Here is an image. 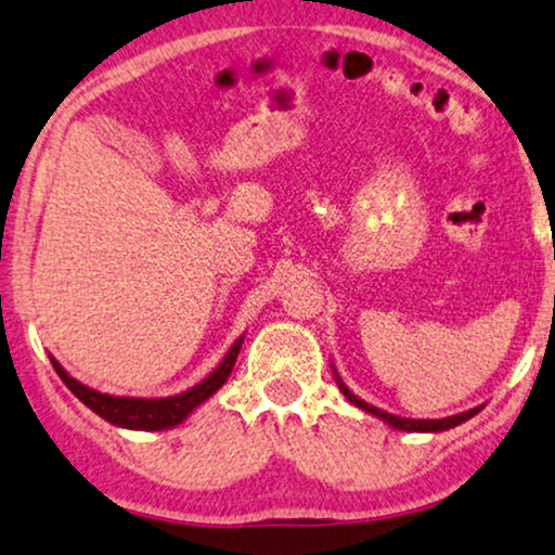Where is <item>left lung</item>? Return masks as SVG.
Listing matches in <instances>:
<instances>
[{"label":"left lung","mask_w":555,"mask_h":555,"mask_svg":"<svg viewBox=\"0 0 555 555\" xmlns=\"http://www.w3.org/2000/svg\"><path fill=\"white\" fill-rule=\"evenodd\" d=\"M332 373H335V380H337V386H339V390H343V393H345L347 401H350L352 405H358V409H363L365 413H371V416L380 418L383 424H388V426L398 428V431H421V434H437V431H447V428H454V426H460V424H464V421L472 418V416H477V413L482 411V405H477V409H469V411H464V413H456V416H447V418H403V416H393V413L383 411V409H378V405L367 403V401H363V398H358V396H354L352 390L345 386L343 378H339V373L335 371V365H332Z\"/></svg>","instance_id":"obj_1"}]
</instances>
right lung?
Wrapping results in <instances>:
<instances>
[{"mask_svg": "<svg viewBox=\"0 0 555 555\" xmlns=\"http://www.w3.org/2000/svg\"><path fill=\"white\" fill-rule=\"evenodd\" d=\"M241 335L235 343L231 345V350L225 352V358L220 360L216 371H212L208 378H203L197 386H192L188 390L177 396H167V398H134V396H108L101 393V390H93L83 386V383L70 378L68 371L57 363L55 358H50L55 373L61 375V380L73 390V396L78 398L80 403H86L93 413H99L101 418H106L108 424H114L118 428H134V431H165V428H175L180 426L184 418L190 416L197 405H203L212 393H218L223 388V383L231 375L235 358H238L241 345H243Z\"/></svg>", "mask_w": 555, "mask_h": 555, "instance_id": "obj_1", "label": "right lung"}]
</instances>
